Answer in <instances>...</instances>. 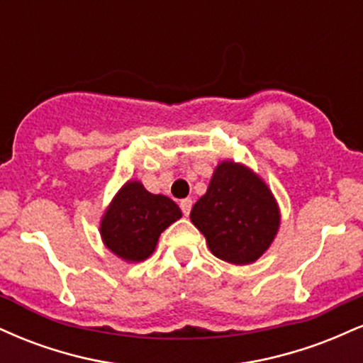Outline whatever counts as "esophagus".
Instances as JSON below:
<instances>
[{"label":"esophagus","instance_id":"esophagus-1","mask_svg":"<svg viewBox=\"0 0 363 363\" xmlns=\"http://www.w3.org/2000/svg\"><path fill=\"white\" fill-rule=\"evenodd\" d=\"M191 208H193V199H189V198H186V199H182L181 201V210H182V213H184L186 216L191 213Z\"/></svg>","mask_w":363,"mask_h":363}]
</instances>
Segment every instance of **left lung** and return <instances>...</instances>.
Returning <instances> with one entry per match:
<instances>
[{
  "label": "left lung",
  "instance_id": "8db88e82",
  "mask_svg": "<svg viewBox=\"0 0 363 363\" xmlns=\"http://www.w3.org/2000/svg\"><path fill=\"white\" fill-rule=\"evenodd\" d=\"M191 222L206 237L213 256L232 264H251L264 254L280 227L278 203L251 169L220 162L206 193L191 210Z\"/></svg>",
  "mask_w": 363,
  "mask_h": 363
}]
</instances>
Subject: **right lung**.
Returning a JSON list of instances; mask_svg holds the SVG:
<instances>
[{
  "mask_svg": "<svg viewBox=\"0 0 363 363\" xmlns=\"http://www.w3.org/2000/svg\"><path fill=\"white\" fill-rule=\"evenodd\" d=\"M182 216L172 199L152 194L140 181H128L102 216L101 235L106 247L128 262L152 256L162 232Z\"/></svg>",
  "mask_w": 363,
  "mask_h": 363,
  "instance_id": "1",
  "label": "right lung"
}]
</instances>
